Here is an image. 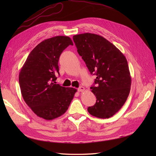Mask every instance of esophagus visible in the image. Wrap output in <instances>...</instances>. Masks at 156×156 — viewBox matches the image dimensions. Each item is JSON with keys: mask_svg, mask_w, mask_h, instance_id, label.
Listing matches in <instances>:
<instances>
[{"mask_svg": "<svg viewBox=\"0 0 156 156\" xmlns=\"http://www.w3.org/2000/svg\"><path fill=\"white\" fill-rule=\"evenodd\" d=\"M84 90H85V88L83 87H79L78 88V92H84Z\"/></svg>", "mask_w": 156, "mask_h": 156, "instance_id": "obj_1", "label": "esophagus"}]
</instances>
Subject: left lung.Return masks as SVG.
<instances>
[{
  "instance_id": "8db88e82",
  "label": "left lung",
  "mask_w": 156,
  "mask_h": 156,
  "mask_svg": "<svg viewBox=\"0 0 156 156\" xmlns=\"http://www.w3.org/2000/svg\"><path fill=\"white\" fill-rule=\"evenodd\" d=\"M78 54L90 74L97 76L90 87L97 98L88 108L94 117H111L123 106L130 92L131 77L127 59L115 46L101 35L90 33L73 36Z\"/></svg>"
}]
</instances>
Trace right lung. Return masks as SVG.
Listing matches in <instances>:
<instances>
[{
    "label": "right lung",
    "instance_id": "obj_1",
    "mask_svg": "<svg viewBox=\"0 0 156 156\" xmlns=\"http://www.w3.org/2000/svg\"><path fill=\"white\" fill-rule=\"evenodd\" d=\"M73 45L68 36H55L41 41L33 49L19 76L22 97L38 117L52 120L68 110L76 92L56 84L58 61L62 51Z\"/></svg>",
    "mask_w": 156,
    "mask_h": 156
}]
</instances>
